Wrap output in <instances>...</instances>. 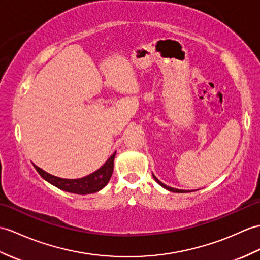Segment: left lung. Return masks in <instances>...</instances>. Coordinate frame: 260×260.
Wrapping results in <instances>:
<instances>
[{"label": "left lung", "mask_w": 260, "mask_h": 260, "mask_svg": "<svg viewBox=\"0 0 260 260\" xmlns=\"http://www.w3.org/2000/svg\"><path fill=\"white\" fill-rule=\"evenodd\" d=\"M153 177H154V179L156 180V182H157V183L162 187V188H165V189H167V190L173 191V192H190V190L187 191V190H184V189H177V188H173V187H170V186H166L165 184H162V183L160 182V180H158L157 178H156V176H155L154 174H153ZM192 191H194V190H192Z\"/></svg>", "instance_id": "left-lung-1"}]
</instances>
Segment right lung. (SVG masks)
Here are the masks:
<instances>
[{
  "label": "right lung",
  "instance_id": "right-lung-1",
  "mask_svg": "<svg viewBox=\"0 0 260 260\" xmlns=\"http://www.w3.org/2000/svg\"><path fill=\"white\" fill-rule=\"evenodd\" d=\"M116 152H114L111 157L108 158L105 164L101 166L98 171L87 175V176L78 179H64L59 178L53 175L46 173L42 168L34 166L35 170L41 175V177L45 179L46 182L52 184L53 186L57 187V188L62 189L64 191L72 192V194L77 195H87L93 194V192H98L101 189L104 188L110 182L113 174L114 168V158H115Z\"/></svg>",
  "mask_w": 260,
  "mask_h": 260
}]
</instances>
